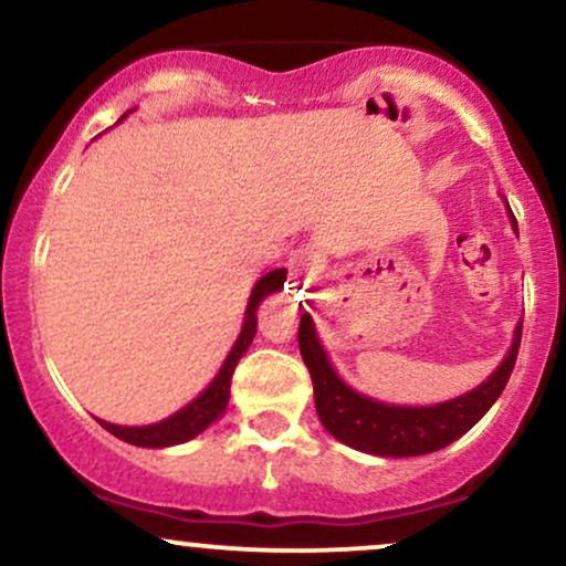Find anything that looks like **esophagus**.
Wrapping results in <instances>:
<instances>
[{
  "mask_svg": "<svg viewBox=\"0 0 566 566\" xmlns=\"http://www.w3.org/2000/svg\"><path fill=\"white\" fill-rule=\"evenodd\" d=\"M311 271H314V263H311V258L308 255L297 258V261H295V279H303V282L308 284Z\"/></svg>",
  "mask_w": 566,
  "mask_h": 566,
  "instance_id": "1",
  "label": "esophagus"
}]
</instances>
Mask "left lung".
Here are the masks:
<instances>
[{
    "label": "left lung",
    "mask_w": 566,
    "mask_h": 566,
    "mask_svg": "<svg viewBox=\"0 0 566 566\" xmlns=\"http://www.w3.org/2000/svg\"><path fill=\"white\" fill-rule=\"evenodd\" d=\"M513 226H516V218H513ZM297 343H301V356L308 367L311 380H314L316 412H319L322 426L354 450L380 454V458H412V454H428L452 444L454 439L471 431L484 418L486 409L495 405L511 378L513 365H516L522 322L516 324L509 356L490 375V380L465 396L433 407H394L356 394L337 378L329 365L311 314L301 316Z\"/></svg>",
    "instance_id": "left-lung-1"
}]
</instances>
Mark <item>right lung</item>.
Returning a JSON list of instances; mask_svg holds the SVG:
<instances>
[{"label": "right lung", "mask_w": 566, "mask_h": 566, "mask_svg": "<svg viewBox=\"0 0 566 566\" xmlns=\"http://www.w3.org/2000/svg\"><path fill=\"white\" fill-rule=\"evenodd\" d=\"M284 279H287V269H276L271 274H265L261 282L255 284L252 290L250 303H247V314H244V324L242 333H239L237 343H233L231 354L226 356L223 367L216 375V380L201 391L191 405H186L180 412L170 415L167 420L154 426H140V428H127V426H114L106 423V420H97L108 433H114L116 439L127 441V444L135 447H172V444H184V441L199 437L207 426H212L220 415L226 412V405H229V394H231V375L237 369L239 359L247 348H250L252 337H255L258 329V305H261L263 297H269L271 292H279L284 287Z\"/></svg>", "instance_id": "add662e5"}]
</instances>
